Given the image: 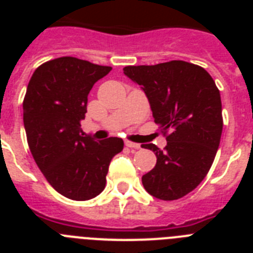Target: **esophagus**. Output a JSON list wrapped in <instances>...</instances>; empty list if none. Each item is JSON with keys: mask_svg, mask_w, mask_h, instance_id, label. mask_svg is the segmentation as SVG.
<instances>
[{"mask_svg": "<svg viewBox=\"0 0 253 253\" xmlns=\"http://www.w3.org/2000/svg\"><path fill=\"white\" fill-rule=\"evenodd\" d=\"M125 146L129 147V148H134V149L140 148V144H138V143H134V142H129V140H125Z\"/></svg>", "mask_w": 253, "mask_h": 253, "instance_id": "1", "label": "esophagus"}]
</instances>
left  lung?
<instances>
[{"label": "left lung", "mask_w": 253, "mask_h": 253, "mask_svg": "<svg viewBox=\"0 0 253 253\" xmlns=\"http://www.w3.org/2000/svg\"><path fill=\"white\" fill-rule=\"evenodd\" d=\"M124 75L140 86L167 146L144 144L157 157L143 175L144 189L161 200H176L198 186L213 165L222 137L220 93L211 76L184 60L128 66Z\"/></svg>", "instance_id": "obj_1"}]
</instances>
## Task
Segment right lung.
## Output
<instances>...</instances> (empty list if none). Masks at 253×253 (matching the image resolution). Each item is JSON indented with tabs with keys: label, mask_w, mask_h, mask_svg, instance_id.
Instances as JSON below:
<instances>
[{
	"label": "right lung",
	"mask_w": 253,
	"mask_h": 253,
	"mask_svg": "<svg viewBox=\"0 0 253 253\" xmlns=\"http://www.w3.org/2000/svg\"><path fill=\"white\" fill-rule=\"evenodd\" d=\"M110 71L78 58H57L38 67L26 88L22 109L29 148L49 184L72 200L101 193L109 165L124 147L115 137L96 142L81 128L87 96Z\"/></svg>",
	"instance_id": "obj_1"
}]
</instances>
